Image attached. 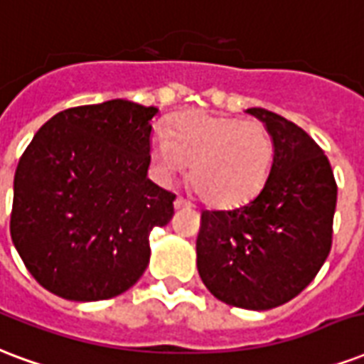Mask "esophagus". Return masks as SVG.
Masks as SVG:
<instances>
[{
    "instance_id": "esophagus-1",
    "label": "esophagus",
    "mask_w": 364,
    "mask_h": 364,
    "mask_svg": "<svg viewBox=\"0 0 364 364\" xmlns=\"http://www.w3.org/2000/svg\"><path fill=\"white\" fill-rule=\"evenodd\" d=\"M184 207H192V203L184 198H176V201H174V209H184Z\"/></svg>"
}]
</instances>
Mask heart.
I'll return each mask as SVG.
<instances>
[{
    "label": "heart",
    "mask_w": 364,
    "mask_h": 364,
    "mask_svg": "<svg viewBox=\"0 0 364 364\" xmlns=\"http://www.w3.org/2000/svg\"><path fill=\"white\" fill-rule=\"evenodd\" d=\"M155 161L165 176L192 166L190 182L213 207H236L263 190L274 165V140L259 120L184 113L155 136Z\"/></svg>",
    "instance_id": "obj_1"
}]
</instances>
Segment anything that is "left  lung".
Here are the masks:
<instances>
[{"label": "left lung", "mask_w": 364, "mask_h": 364, "mask_svg": "<svg viewBox=\"0 0 364 364\" xmlns=\"http://www.w3.org/2000/svg\"><path fill=\"white\" fill-rule=\"evenodd\" d=\"M274 165L263 190L230 211H203L198 270L213 296L226 305L267 311L307 288L332 247L336 186L318 144L291 120L267 109Z\"/></svg>", "instance_id": "1"}]
</instances>
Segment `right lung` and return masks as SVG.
I'll return each mask as SVG.
<instances>
[{
    "instance_id": "right-lung-1",
    "label": "right lung",
    "mask_w": 364,
    "mask_h": 364,
    "mask_svg": "<svg viewBox=\"0 0 364 364\" xmlns=\"http://www.w3.org/2000/svg\"><path fill=\"white\" fill-rule=\"evenodd\" d=\"M157 107L127 100L65 109L15 172L11 237L40 286L70 301L120 296L149 263V232L176 196L147 178Z\"/></svg>"
}]
</instances>
